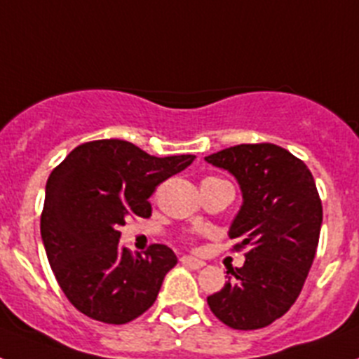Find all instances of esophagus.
<instances>
[{
	"mask_svg": "<svg viewBox=\"0 0 359 359\" xmlns=\"http://www.w3.org/2000/svg\"><path fill=\"white\" fill-rule=\"evenodd\" d=\"M182 262L190 269H201L203 266H205V262L203 261H199V259H194V257H189V255L182 257Z\"/></svg>",
	"mask_w": 359,
	"mask_h": 359,
	"instance_id": "obj_1",
	"label": "esophagus"
}]
</instances>
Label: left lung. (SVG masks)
<instances>
[{
  "label": "left lung",
  "instance_id": "1",
  "mask_svg": "<svg viewBox=\"0 0 359 359\" xmlns=\"http://www.w3.org/2000/svg\"><path fill=\"white\" fill-rule=\"evenodd\" d=\"M205 160L236 176L243 207L228 236L246 248L243 268L207 298L228 327L261 329L290 311L315 261L322 201L302 160L275 144H241Z\"/></svg>",
  "mask_w": 359,
  "mask_h": 359
}]
</instances>
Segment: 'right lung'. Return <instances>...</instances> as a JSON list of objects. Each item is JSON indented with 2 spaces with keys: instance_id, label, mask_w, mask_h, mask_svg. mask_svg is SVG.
<instances>
[{
  "instance_id": "right-lung-1",
  "label": "right lung",
  "mask_w": 359,
  "mask_h": 359,
  "mask_svg": "<svg viewBox=\"0 0 359 359\" xmlns=\"http://www.w3.org/2000/svg\"><path fill=\"white\" fill-rule=\"evenodd\" d=\"M194 158H156L131 142L95 140L52 170L41 237L62 293L82 315L120 325L154 304L176 253L152 244L133 255L118 244V228L129 217H151L152 192Z\"/></svg>"
}]
</instances>
